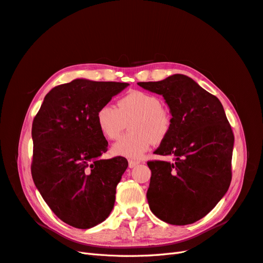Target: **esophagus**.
<instances>
[{"label":"esophagus","mask_w":263,"mask_h":263,"mask_svg":"<svg viewBox=\"0 0 263 263\" xmlns=\"http://www.w3.org/2000/svg\"><path fill=\"white\" fill-rule=\"evenodd\" d=\"M138 164H140L139 161H135V160H128V166L130 168H134L135 166H137Z\"/></svg>","instance_id":"obj_1"}]
</instances>
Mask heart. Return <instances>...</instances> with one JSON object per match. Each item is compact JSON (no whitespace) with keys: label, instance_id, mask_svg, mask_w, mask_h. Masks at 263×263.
<instances>
[{"label":"heart","instance_id":"heart-1","mask_svg":"<svg viewBox=\"0 0 263 263\" xmlns=\"http://www.w3.org/2000/svg\"><path fill=\"white\" fill-rule=\"evenodd\" d=\"M100 133L107 139L120 137L126 122L130 133L124 135L112 145L115 155L139 159L150 149L152 143L162 142L173 126L172 113L161 104L153 93L134 90L122 97L117 104H103L96 115Z\"/></svg>","mask_w":263,"mask_h":263}]
</instances>
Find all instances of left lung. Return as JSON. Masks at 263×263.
Returning a JSON list of instances; mask_svg holds the SVG:
<instances>
[{"label": "left lung", "mask_w": 263, "mask_h": 263, "mask_svg": "<svg viewBox=\"0 0 263 263\" xmlns=\"http://www.w3.org/2000/svg\"><path fill=\"white\" fill-rule=\"evenodd\" d=\"M138 85L162 95L173 117L171 133L154 151L172 155L173 162H148L151 212L170 224L194 223L217 205L232 180L234 135L222 104L183 74Z\"/></svg>", "instance_id": "obj_1"}]
</instances>
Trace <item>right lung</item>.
<instances>
[{
    "mask_svg": "<svg viewBox=\"0 0 263 263\" xmlns=\"http://www.w3.org/2000/svg\"><path fill=\"white\" fill-rule=\"evenodd\" d=\"M128 85L83 79L61 84L45 96L33 120L32 179L52 213L71 227L92 228L112 212L128 162L99 159L108 141L96 115Z\"/></svg>",
    "mask_w": 263,
    "mask_h": 263,
    "instance_id": "obj_1",
    "label": "right lung"
}]
</instances>
